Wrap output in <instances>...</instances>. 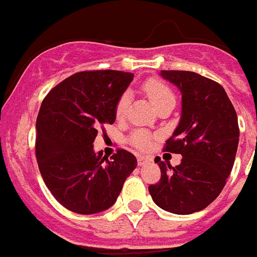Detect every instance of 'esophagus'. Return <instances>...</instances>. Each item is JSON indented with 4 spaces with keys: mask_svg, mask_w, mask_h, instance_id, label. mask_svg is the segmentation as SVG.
Wrapping results in <instances>:
<instances>
[{
    "mask_svg": "<svg viewBox=\"0 0 257 257\" xmlns=\"http://www.w3.org/2000/svg\"><path fill=\"white\" fill-rule=\"evenodd\" d=\"M137 160H138V165H144L146 163L150 162V159L146 158V156H142V155H141V156H138Z\"/></svg>",
    "mask_w": 257,
    "mask_h": 257,
    "instance_id": "34e87169",
    "label": "esophagus"
}]
</instances>
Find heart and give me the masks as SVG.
Masks as SVG:
<instances>
[{
    "mask_svg": "<svg viewBox=\"0 0 257 257\" xmlns=\"http://www.w3.org/2000/svg\"><path fill=\"white\" fill-rule=\"evenodd\" d=\"M143 90L148 95V98L151 99V102L156 106V109L167 102H175V94L172 92V89L162 80H158V78L148 80L143 84ZM128 103H130L128 92L122 93L115 103L116 119H123L124 115H126ZM152 139H154V137L147 131H135V133L131 134L130 142L138 150L146 151V150L151 147Z\"/></svg>",
    "mask_w": 257,
    "mask_h": 257,
    "instance_id": "heart-1",
    "label": "heart"
}]
</instances>
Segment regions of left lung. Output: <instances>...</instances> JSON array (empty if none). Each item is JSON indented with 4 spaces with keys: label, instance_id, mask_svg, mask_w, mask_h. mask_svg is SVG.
<instances>
[{
    "label": "left lung",
    "instance_id": "1",
    "mask_svg": "<svg viewBox=\"0 0 257 257\" xmlns=\"http://www.w3.org/2000/svg\"><path fill=\"white\" fill-rule=\"evenodd\" d=\"M162 76L182 94L181 120L163 150L182 159L176 167L155 159L162 177L148 190L159 207L185 215L209 206L226 185L238 150V116L218 82L189 71Z\"/></svg>",
    "mask_w": 257,
    "mask_h": 257
}]
</instances>
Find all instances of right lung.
I'll return each mask as SVG.
<instances>
[{
  "mask_svg": "<svg viewBox=\"0 0 257 257\" xmlns=\"http://www.w3.org/2000/svg\"><path fill=\"white\" fill-rule=\"evenodd\" d=\"M133 78V73L111 69L77 72L51 89L42 102L38 167L57 202L73 213L109 209L137 167V158L123 148L110 159L93 151L99 128L114 123L116 101Z\"/></svg>",
  "mask_w": 257,
  "mask_h": 257,
  "instance_id": "right-lung-1",
  "label": "right lung"
}]
</instances>
